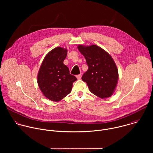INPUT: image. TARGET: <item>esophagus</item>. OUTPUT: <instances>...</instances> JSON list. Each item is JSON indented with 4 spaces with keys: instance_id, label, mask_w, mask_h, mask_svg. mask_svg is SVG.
I'll return each instance as SVG.
<instances>
[{
    "instance_id": "1",
    "label": "esophagus",
    "mask_w": 153,
    "mask_h": 153,
    "mask_svg": "<svg viewBox=\"0 0 153 153\" xmlns=\"http://www.w3.org/2000/svg\"><path fill=\"white\" fill-rule=\"evenodd\" d=\"M81 77H82V74H78V75H77L76 76V77L77 78V79H81Z\"/></svg>"
}]
</instances>
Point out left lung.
Wrapping results in <instances>:
<instances>
[{
	"mask_svg": "<svg viewBox=\"0 0 153 153\" xmlns=\"http://www.w3.org/2000/svg\"><path fill=\"white\" fill-rule=\"evenodd\" d=\"M78 49L84 56L88 69L82 80L88 86L90 91L103 99L110 97L116 88L118 71L111 56L97 45L83 47Z\"/></svg>",
	"mask_w": 153,
	"mask_h": 153,
	"instance_id": "8db88e82",
	"label": "left lung"
}]
</instances>
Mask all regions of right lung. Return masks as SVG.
<instances>
[{"label": "right lung", "instance_id": "1", "mask_svg": "<svg viewBox=\"0 0 153 153\" xmlns=\"http://www.w3.org/2000/svg\"><path fill=\"white\" fill-rule=\"evenodd\" d=\"M67 50L57 47L45 56L40 68L37 83L47 98L58 102L70 93L73 83L77 78L70 74L69 68L63 64Z\"/></svg>", "mask_w": 153, "mask_h": 153}]
</instances>
